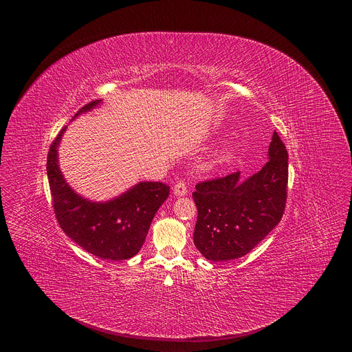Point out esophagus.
I'll list each match as a JSON object with an SVG mask.
<instances>
[{"instance_id": "1", "label": "esophagus", "mask_w": 352, "mask_h": 352, "mask_svg": "<svg viewBox=\"0 0 352 352\" xmlns=\"http://www.w3.org/2000/svg\"><path fill=\"white\" fill-rule=\"evenodd\" d=\"M186 192H188V189H186V185L184 181H179L174 185V193L177 196H184V195H186Z\"/></svg>"}]
</instances>
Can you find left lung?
I'll use <instances>...</instances> for the list:
<instances>
[{
	"mask_svg": "<svg viewBox=\"0 0 352 352\" xmlns=\"http://www.w3.org/2000/svg\"><path fill=\"white\" fill-rule=\"evenodd\" d=\"M269 160L241 179L239 171L199 182L193 243L206 259L224 262L249 254L281 220L288 184V153L274 131Z\"/></svg>",
	"mask_w": 352,
	"mask_h": 352,
	"instance_id": "8db88e82",
	"label": "left lung"
}]
</instances>
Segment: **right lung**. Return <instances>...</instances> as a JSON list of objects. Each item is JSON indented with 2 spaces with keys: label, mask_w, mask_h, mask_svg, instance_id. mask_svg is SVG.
I'll list each match as a JSON object with an SVG mask.
<instances>
[{
  "label": "right lung",
  "mask_w": 352,
  "mask_h": 352,
  "mask_svg": "<svg viewBox=\"0 0 352 352\" xmlns=\"http://www.w3.org/2000/svg\"><path fill=\"white\" fill-rule=\"evenodd\" d=\"M102 100L83 106L72 120L97 107ZM67 126L53 140L47 156V177L53 208L63 231L86 252L110 261L135 256L144 243L159 208L170 195L163 182H139L109 202H91L78 195L58 166V144Z\"/></svg>",
  "instance_id": "1"
}]
</instances>
